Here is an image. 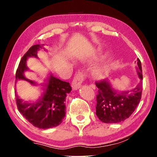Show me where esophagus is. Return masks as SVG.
<instances>
[{
  "label": "esophagus",
  "mask_w": 157,
  "mask_h": 157,
  "mask_svg": "<svg viewBox=\"0 0 157 157\" xmlns=\"http://www.w3.org/2000/svg\"><path fill=\"white\" fill-rule=\"evenodd\" d=\"M83 80H84V74H83V72L81 71L77 72L76 74H75L74 79H73L72 83H71L73 89L76 90L79 89Z\"/></svg>",
  "instance_id": "34e87169"
}]
</instances>
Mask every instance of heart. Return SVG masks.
Masks as SVG:
<instances>
[{
	"label": "heart",
	"mask_w": 157,
	"mask_h": 157,
	"mask_svg": "<svg viewBox=\"0 0 157 157\" xmlns=\"http://www.w3.org/2000/svg\"><path fill=\"white\" fill-rule=\"evenodd\" d=\"M107 73V67L104 64H100L94 68L92 71V76L96 79H101L104 78Z\"/></svg>",
	"instance_id": "obj_1"
}]
</instances>
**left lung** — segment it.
<instances>
[{"mask_svg": "<svg viewBox=\"0 0 157 157\" xmlns=\"http://www.w3.org/2000/svg\"><path fill=\"white\" fill-rule=\"evenodd\" d=\"M137 74L141 81L134 89L118 91L113 89L107 80L96 81L98 89L96 96V114L101 121L106 124L119 123L128 119L138 106L142 94V68L137 59Z\"/></svg>", "mask_w": 157, "mask_h": 157, "instance_id": "left-lung-1", "label": "left lung"}]
</instances>
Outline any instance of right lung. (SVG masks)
<instances>
[{"label": "right lung", "mask_w": 157, "mask_h": 157, "mask_svg": "<svg viewBox=\"0 0 157 157\" xmlns=\"http://www.w3.org/2000/svg\"><path fill=\"white\" fill-rule=\"evenodd\" d=\"M42 46L34 45L29 49L21 59L16 74V82L18 80H25L33 85L34 81L25 78L24 72L29 70L26 61L29 57L37 56V52ZM46 89L42 97L36 103L23 102L15 91L17 107L18 111L35 127L47 129L59 126L66 116L65 102L66 95L71 91L69 83L63 81L50 75L48 83L45 85Z\"/></svg>", "instance_id": "right-lung-1"}]
</instances>
